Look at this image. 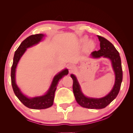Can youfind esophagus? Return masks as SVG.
Wrapping results in <instances>:
<instances>
[{
	"label": "esophagus",
	"mask_w": 133,
	"mask_h": 133,
	"mask_svg": "<svg viewBox=\"0 0 133 133\" xmlns=\"http://www.w3.org/2000/svg\"><path fill=\"white\" fill-rule=\"evenodd\" d=\"M74 68H75V67H74V65H73L72 64H69L68 69H69V70L70 72H72V71H73V70H74Z\"/></svg>",
	"instance_id": "34e87169"
}]
</instances>
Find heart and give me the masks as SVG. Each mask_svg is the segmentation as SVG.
I'll return each mask as SVG.
<instances>
[{
	"mask_svg": "<svg viewBox=\"0 0 133 133\" xmlns=\"http://www.w3.org/2000/svg\"><path fill=\"white\" fill-rule=\"evenodd\" d=\"M89 46L90 47H92L93 46H94V43H93L92 41H90L89 42Z\"/></svg>",
	"mask_w": 133,
	"mask_h": 133,
	"instance_id": "b5f03b06",
	"label": "heart"
}]
</instances>
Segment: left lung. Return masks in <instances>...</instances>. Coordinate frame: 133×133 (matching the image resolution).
Wrapping results in <instances>:
<instances>
[{
    "instance_id": "8db88e82",
    "label": "left lung",
    "mask_w": 133,
    "mask_h": 133,
    "mask_svg": "<svg viewBox=\"0 0 133 133\" xmlns=\"http://www.w3.org/2000/svg\"><path fill=\"white\" fill-rule=\"evenodd\" d=\"M98 37L100 42L101 49L97 51H94L92 52L91 56L94 58H99L102 56L109 58L111 61L115 75V83L111 91L105 97L101 98L87 97L82 92L77 78L74 75H71V77L73 80V92L76 101L82 107L93 109L104 108L117 97L119 91L123 78L122 65L119 52L114 45L108 40L99 35H98Z\"/></svg>"
}]
</instances>
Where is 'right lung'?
<instances>
[{
	"label": "right lung",
	"instance_id": "right-lung-1",
	"mask_svg": "<svg viewBox=\"0 0 133 133\" xmlns=\"http://www.w3.org/2000/svg\"><path fill=\"white\" fill-rule=\"evenodd\" d=\"M44 36V35L42 34H35L31 35L24 39L19 46L18 49L16 50L14 56L12 66L11 67V84H12L14 92L19 101L25 106L32 109H44L51 106L53 104L55 92L59 81L62 78H63L64 75L68 74L69 73L68 70L64 69L59 72L57 75H56L54 78L50 89L46 94L41 97H36L31 98H28L23 94V93L21 92L18 86L16 85L15 82V71L17 64L20 59L26 51L27 48L38 44L39 42L41 41Z\"/></svg>",
	"mask_w": 133,
	"mask_h": 133
}]
</instances>
